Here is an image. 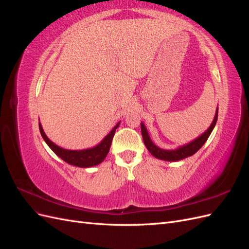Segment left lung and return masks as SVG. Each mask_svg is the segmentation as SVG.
I'll list each match as a JSON object with an SVG mask.
<instances>
[{
  "label": "left lung",
  "instance_id": "8db88e82",
  "mask_svg": "<svg viewBox=\"0 0 249 249\" xmlns=\"http://www.w3.org/2000/svg\"><path fill=\"white\" fill-rule=\"evenodd\" d=\"M217 116H218V110L216 112L212 124H211V126L209 127L207 132L203 133L201 136H199L197 139H195L194 141L189 143V144L184 145L178 149L165 150V149H161L158 146H156L152 142V140H150L144 124H141V133H142V137H143V142H144V144L147 147L148 152L154 157L158 158V159L166 160V161H178V160L185 159V158H187V157H190V156L194 155L203 144H205V142L208 140L209 136L211 135V133H212L214 126L216 124Z\"/></svg>",
  "mask_w": 249,
  "mask_h": 249
}]
</instances>
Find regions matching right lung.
<instances>
[{"instance_id":"right-lung-1","label":"right lung","mask_w":249,"mask_h":249,"mask_svg":"<svg viewBox=\"0 0 249 249\" xmlns=\"http://www.w3.org/2000/svg\"><path fill=\"white\" fill-rule=\"evenodd\" d=\"M118 125H119V123L113 127V130L107 135L106 137H105V139L100 143L99 145L93 148L83 149V150H69V149L59 147L46 136V134H44L40 124H39V131L43 140L47 142V144L51 147L53 152H54L58 157L61 158L63 161H65L66 163H69L71 165H73V166L86 168V167L95 166V165L100 164L104 161V159L106 158V156L109 153L113 136H114L115 130L117 129Z\"/></svg>"}]
</instances>
